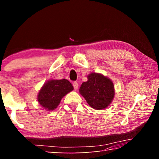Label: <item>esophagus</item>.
Returning a JSON list of instances; mask_svg holds the SVG:
<instances>
[{"label":"esophagus","mask_w":159,"mask_h":159,"mask_svg":"<svg viewBox=\"0 0 159 159\" xmlns=\"http://www.w3.org/2000/svg\"><path fill=\"white\" fill-rule=\"evenodd\" d=\"M73 86H74V88L75 90H77L78 87H79V84H78L77 82H74L73 83Z\"/></svg>","instance_id":"esophagus-1"}]
</instances>
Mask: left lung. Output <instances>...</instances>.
Wrapping results in <instances>:
<instances>
[{
    "instance_id": "8db88e82",
    "label": "left lung",
    "mask_w": 159,
    "mask_h": 159,
    "mask_svg": "<svg viewBox=\"0 0 159 159\" xmlns=\"http://www.w3.org/2000/svg\"><path fill=\"white\" fill-rule=\"evenodd\" d=\"M88 81L82 83L79 92L93 109L100 110L108 107L114 96V87L111 80L103 75L92 73Z\"/></svg>"
}]
</instances>
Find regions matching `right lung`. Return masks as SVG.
Instances as JSON below:
<instances>
[{"label": "right lung", "mask_w": 159, "mask_h": 159, "mask_svg": "<svg viewBox=\"0 0 159 159\" xmlns=\"http://www.w3.org/2000/svg\"><path fill=\"white\" fill-rule=\"evenodd\" d=\"M74 90L73 85L68 80H51L44 84L39 91L38 101L45 109H55L61 98Z\"/></svg>", "instance_id": "right-lung-1"}]
</instances>
